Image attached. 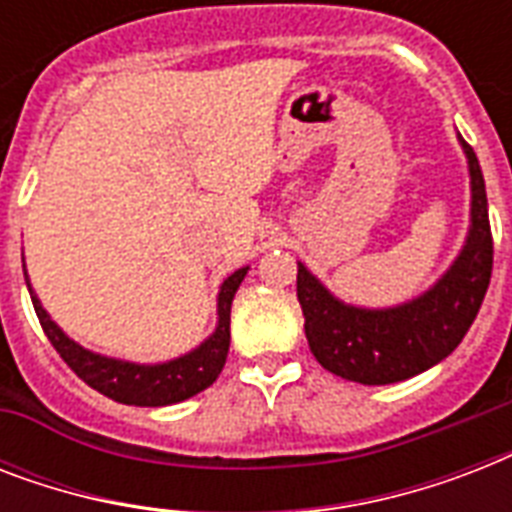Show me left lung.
<instances>
[{"label": "left lung", "instance_id": "left-lung-1", "mask_svg": "<svg viewBox=\"0 0 512 512\" xmlns=\"http://www.w3.org/2000/svg\"><path fill=\"white\" fill-rule=\"evenodd\" d=\"M460 146L470 175L468 236L444 276L422 295L390 308H361L342 303L297 263L305 337L327 372L361 385H390L444 361L468 335L492 279L494 247L484 175L473 148L462 138Z\"/></svg>", "mask_w": 512, "mask_h": 512}]
</instances>
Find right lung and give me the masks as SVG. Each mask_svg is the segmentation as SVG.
Instances as JSON below:
<instances>
[{"label": "right lung", "mask_w": 512, "mask_h": 512, "mask_svg": "<svg viewBox=\"0 0 512 512\" xmlns=\"http://www.w3.org/2000/svg\"><path fill=\"white\" fill-rule=\"evenodd\" d=\"M249 265L233 271L228 279L220 284L217 292V327L215 332L196 348L183 353V356L159 361V364H138V361H124V358L103 356L95 350L84 348L76 340L63 332V329L50 319V313L42 308V300L36 297L28 281L26 265V287L34 303V311L42 321V329L52 348L58 350L60 358L82 377L90 388H95L103 396L114 398L119 404L130 406H170L177 401L196 396L204 388H209L223 372L225 358H228V345H231V303L236 289L247 276Z\"/></svg>", "instance_id": "right-lung-1"}]
</instances>
